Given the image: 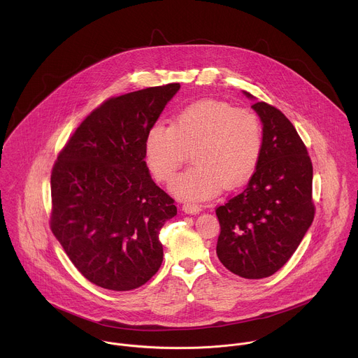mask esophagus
Instances as JSON below:
<instances>
[{
    "label": "esophagus",
    "instance_id": "obj_1",
    "mask_svg": "<svg viewBox=\"0 0 358 358\" xmlns=\"http://www.w3.org/2000/svg\"><path fill=\"white\" fill-rule=\"evenodd\" d=\"M182 210L185 213H189V215H196V213L201 212V206L195 205V203H184L182 205Z\"/></svg>",
    "mask_w": 358,
    "mask_h": 358
}]
</instances>
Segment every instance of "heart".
Segmentation results:
<instances>
[{"instance_id": "b5f03b06", "label": "heart", "mask_w": 358, "mask_h": 358, "mask_svg": "<svg viewBox=\"0 0 358 358\" xmlns=\"http://www.w3.org/2000/svg\"><path fill=\"white\" fill-rule=\"evenodd\" d=\"M192 152L194 167L176 178L173 192L189 201L236 188L255 171L264 152V128L248 108L220 100H201L182 108L171 125H152L145 139L153 176L170 182Z\"/></svg>"}]
</instances>
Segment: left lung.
I'll return each instance as SVG.
<instances>
[{"instance_id": "left-lung-1", "label": "left lung", "mask_w": 358, "mask_h": 358, "mask_svg": "<svg viewBox=\"0 0 358 358\" xmlns=\"http://www.w3.org/2000/svg\"><path fill=\"white\" fill-rule=\"evenodd\" d=\"M252 108L264 124V152L247 187L216 208V254L234 275L262 279L292 258L314 220L315 205L313 162L294 125L265 101Z\"/></svg>"}]
</instances>
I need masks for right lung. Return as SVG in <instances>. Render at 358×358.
<instances>
[{"label": "right lung", "mask_w": 358, "mask_h": 358, "mask_svg": "<svg viewBox=\"0 0 358 358\" xmlns=\"http://www.w3.org/2000/svg\"><path fill=\"white\" fill-rule=\"evenodd\" d=\"M180 83L113 96L75 129L51 170L50 229L90 283L145 285L163 262L159 234L177 215L149 173L145 139Z\"/></svg>", "instance_id": "add662e5"}]
</instances>
